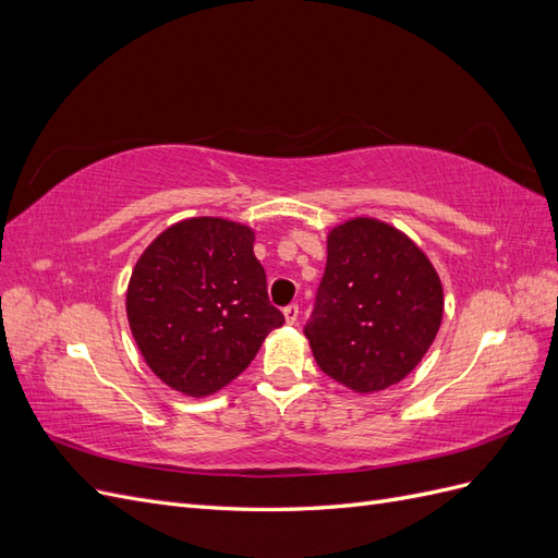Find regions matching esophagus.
<instances>
[{"label": "esophagus", "mask_w": 558, "mask_h": 558, "mask_svg": "<svg viewBox=\"0 0 558 558\" xmlns=\"http://www.w3.org/2000/svg\"><path fill=\"white\" fill-rule=\"evenodd\" d=\"M298 316H300V307H298V305L283 307V318H286V324H289V326H295V324H298Z\"/></svg>", "instance_id": "1"}]
</instances>
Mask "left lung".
I'll list each match as a JSON object with an SVG mask.
<instances>
[{"instance_id":"8db88e82","label":"left lung","mask_w":558,"mask_h":558,"mask_svg":"<svg viewBox=\"0 0 558 558\" xmlns=\"http://www.w3.org/2000/svg\"><path fill=\"white\" fill-rule=\"evenodd\" d=\"M326 246L305 337L330 379L353 393L384 391L412 373L440 330V275L408 234L379 218H349Z\"/></svg>"}]
</instances>
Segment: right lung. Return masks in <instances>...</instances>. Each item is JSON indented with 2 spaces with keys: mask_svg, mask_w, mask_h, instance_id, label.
Masks as SVG:
<instances>
[{
  "mask_svg": "<svg viewBox=\"0 0 558 558\" xmlns=\"http://www.w3.org/2000/svg\"><path fill=\"white\" fill-rule=\"evenodd\" d=\"M253 228L218 216L162 230L132 269L130 330L146 365L174 391L207 398L238 379L283 326L269 305Z\"/></svg>",
  "mask_w": 558,
  "mask_h": 558,
  "instance_id": "1",
  "label": "right lung"
}]
</instances>
